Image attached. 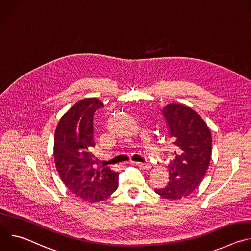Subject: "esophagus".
<instances>
[{
    "mask_svg": "<svg viewBox=\"0 0 251 251\" xmlns=\"http://www.w3.org/2000/svg\"><path fill=\"white\" fill-rule=\"evenodd\" d=\"M134 164L142 169H145V170H149L151 168V164L149 163H140V162H134Z\"/></svg>",
    "mask_w": 251,
    "mask_h": 251,
    "instance_id": "1",
    "label": "esophagus"
}]
</instances>
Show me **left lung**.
I'll list each match as a JSON object with an SVG mask.
<instances>
[{"label": "left lung", "mask_w": 251, "mask_h": 251, "mask_svg": "<svg viewBox=\"0 0 251 251\" xmlns=\"http://www.w3.org/2000/svg\"><path fill=\"white\" fill-rule=\"evenodd\" d=\"M162 114L174 151L169 183L155 192L164 199L177 200L192 194L203 178L211 158V135L202 118L188 106L169 104Z\"/></svg>", "instance_id": "left-lung-1"}]
</instances>
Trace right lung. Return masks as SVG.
<instances>
[{"label":"right lung","mask_w":251,"mask_h":251,"mask_svg":"<svg viewBox=\"0 0 251 251\" xmlns=\"http://www.w3.org/2000/svg\"><path fill=\"white\" fill-rule=\"evenodd\" d=\"M101 107L96 98L80 100L61 117L54 134V162L61 181L89 202L107 199L118 188L119 173L104 166L94 169L93 115Z\"/></svg>","instance_id":"obj_1"}]
</instances>
